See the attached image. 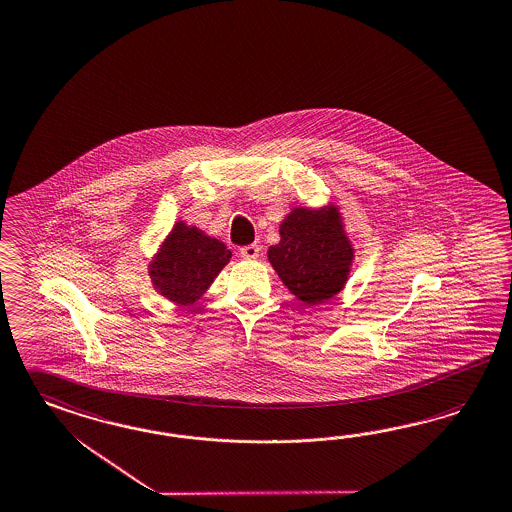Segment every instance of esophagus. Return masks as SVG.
Returning <instances> with one entry per match:
<instances>
[{"mask_svg":"<svg viewBox=\"0 0 512 512\" xmlns=\"http://www.w3.org/2000/svg\"><path fill=\"white\" fill-rule=\"evenodd\" d=\"M239 254L245 258V260H256L260 256V247L254 243V245H247V247H241Z\"/></svg>","mask_w":512,"mask_h":512,"instance_id":"34e87169","label":"esophagus"}]
</instances>
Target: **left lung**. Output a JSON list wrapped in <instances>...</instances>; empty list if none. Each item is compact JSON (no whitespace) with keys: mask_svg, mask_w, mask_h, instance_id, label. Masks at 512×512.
Instances as JSON below:
<instances>
[{"mask_svg":"<svg viewBox=\"0 0 512 512\" xmlns=\"http://www.w3.org/2000/svg\"><path fill=\"white\" fill-rule=\"evenodd\" d=\"M280 237V243L269 249V262L295 297L319 304L343 288L353 249L336 208L291 211L280 224Z\"/></svg>","mask_w":512,"mask_h":512,"instance_id":"obj_1","label":"left lung"}]
</instances>
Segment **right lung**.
Listing matches in <instances>:
<instances>
[{
	"label": "right lung",
	"instance_id": "add662e5",
	"mask_svg": "<svg viewBox=\"0 0 512 512\" xmlns=\"http://www.w3.org/2000/svg\"><path fill=\"white\" fill-rule=\"evenodd\" d=\"M232 258L221 241L204 236L195 226L178 223L150 265L154 286L171 301L191 304L208 289Z\"/></svg>",
	"mask_w": 512,
	"mask_h": 512
}]
</instances>
